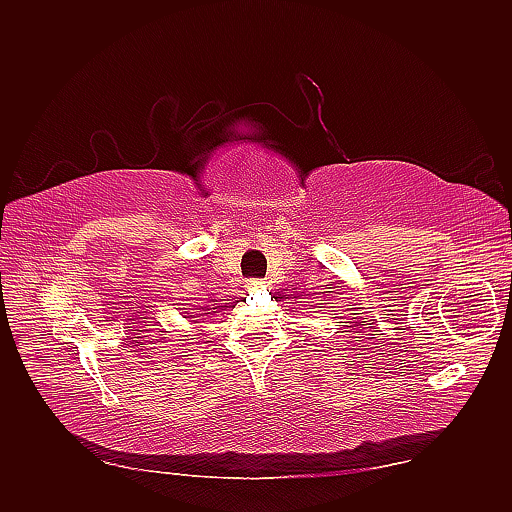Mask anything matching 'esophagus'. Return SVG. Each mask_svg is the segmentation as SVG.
Returning a JSON list of instances; mask_svg holds the SVG:
<instances>
[{
    "label": "esophagus",
    "instance_id": "obj_1",
    "mask_svg": "<svg viewBox=\"0 0 512 512\" xmlns=\"http://www.w3.org/2000/svg\"><path fill=\"white\" fill-rule=\"evenodd\" d=\"M262 284H265L262 280H250L247 282V290H258V288H262Z\"/></svg>",
    "mask_w": 512,
    "mask_h": 512
}]
</instances>
